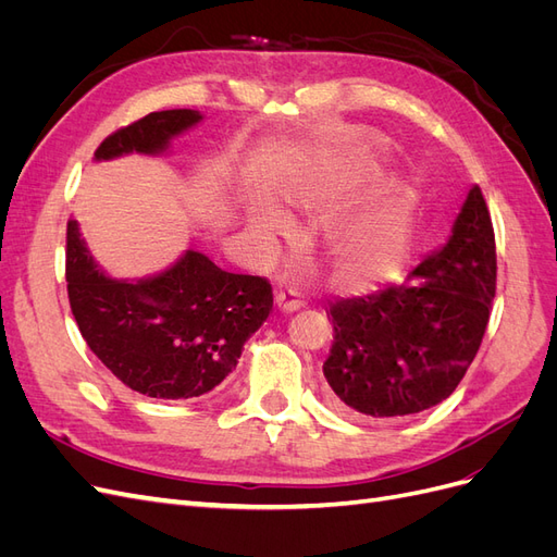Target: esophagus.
Returning <instances> with one entry per match:
<instances>
[{
  "instance_id": "1",
  "label": "esophagus",
  "mask_w": 557,
  "mask_h": 557,
  "mask_svg": "<svg viewBox=\"0 0 557 557\" xmlns=\"http://www.w3.org/2000/svg\"><path fill=\"white\" fill-rule=\"evenodd\" d=\"M276 307H278L283 313H293V311L305 307V299L297 297L295 293L281 290V293H276Z\"/></svg>"
}]
</instances>
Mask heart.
<instances>
[{
  "label": "heart",
  "instance_id": "b5f03b06",
  "mask_svg": "<svg viewBox=\"0 0 557 557\" xmlns=\"http://www.w3.org/2000/svg\"><path fill=\"white\" fill-rule=\"evenodd\" d=\"M376 209L362 223L352 225L346 237V258L367 272H385L404 250L411 227V197L401 181L387 178L376 193ZM380 232L374 235L373 230Z\"/></svg>",
  "mask_w": 557,
  "mask_h": 557
}]
</instances>
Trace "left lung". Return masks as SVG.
<instances>
[{
	"label": "left lung",
	"mask_w": 557,
	"mask_h": 557,
	"mask_svg": "<svg viewBox=\"0 0 557 557\" xmlns=\"http://www.w3.org/2000/svg\"><path fill=\"white\" fill-rule=\"evenodd\" d=\"M409 278L330 305L334 342L323 374L339 409L367 418L420 413L450 397L474 362L497 288L495 230L479 185L448 244Z\"/></svg>",
	"instance_id": "obj_1"
}]
</instances>
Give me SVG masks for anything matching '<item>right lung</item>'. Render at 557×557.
<instances>
[{"instance_id":"add662e5","label":"right lung","mask_w":557,"mask_h":557,"mask_svg":"<svg viewBox=\"0 0 557 557\" xmlns=\"http://www.w3.org/2000/svg\"><path fill=\"white\" fill-rule=\"evenodd\" d=\"M199 121L193 109L148 113L109 134L95 158L162 153L172 137ZM66 293L95 356L132 391L158 399L213 391L274 305L264 276L223 272L197 250H185L153 278L115 281L92 262L76 221L66 223Z\"/></svg>"}]
</instances>
